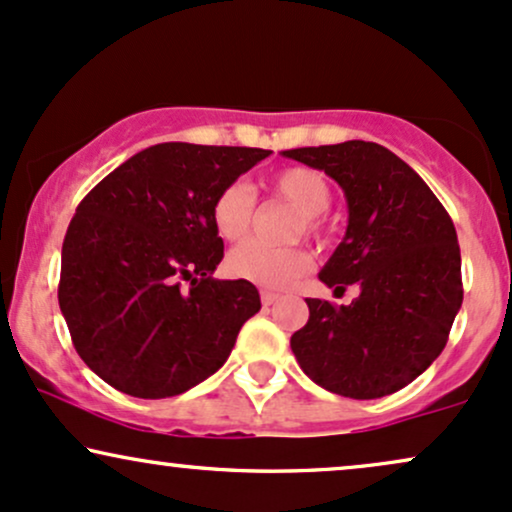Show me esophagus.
<instances>
[{
    "label": "esophagus",
    "mask_w": 512,
    "mask_h": 512,
    "mask_svg": "<svg viewBox=\"0 0 512 512\" xmlns=\"http://www.w3.org/2000/svg\"><path fill=\"white\" fill-rule=\"evenodd\" d=\"M260 298H262V305H274L276 303V300H279L281 298V295L279 293H274V291H262L260 293Z\"/></svg>",
    "instance_id": "esophagus-1"
}]
</instances>
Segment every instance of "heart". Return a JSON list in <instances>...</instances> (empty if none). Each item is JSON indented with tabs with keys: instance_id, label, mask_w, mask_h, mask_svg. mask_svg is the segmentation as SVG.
<instances>
[{
	"instance_id": "1",
	"label": "heart",
	"mask_w": 512,
	"mask_h": 512,
	"mask_svg": "<svg viewBox=\"0 0 512 512\" xmlns=\"http://www.w3.org/2000/svg\"><path fill=\"white\" fill-rule=\"evenodd\" d=\"M272 193L300 212L293 233L322 236L324 224L319 214L331 205L329 181L315 169L291 166L274 176ZM255 221V190L248 183H229L214 197L212 224L224 240L245 238ZM226 269L236 279L267 288L291 286L310 269V255L303 248H264L260 243H243L226 257Z\"/></svg>"
}]
</instances>
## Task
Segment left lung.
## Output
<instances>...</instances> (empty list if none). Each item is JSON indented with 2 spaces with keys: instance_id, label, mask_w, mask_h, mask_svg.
I'll return each instance as SVG.
<instances>
[{
  "instance_id": "obj_1",
  "label": "left lung",
  "mask_w": 512,
  "mask_h": 512,
  "mask_svg": "<svg viewBox=\"0 0 512 512\" xmlns=\"http://www.w3.org/2000/svg\"><path fill=\"white\" fill-rule=\"evenodd\" d=\"M281 155L343 188L348 229L319 281L336 291L360 286L350 305L307 298L310 319L291 336L295 360L338 396L396 393L441 355L463 305L453 221L427 183L377 143L348 140Z\"/></svg>"
}]
</instances>
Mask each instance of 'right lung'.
Listing matches in <instances>:
<instances>
[{
  "label": "right lung",
  "mask_w": 512,
  "mask_h": 512,
  "mask_svg": "<svg viewBox=\"0 0 512 512\" xmlns=\"http://www.w3.org/2000/svg\"><path fill=\"white\" fill-rule=\"evenodd\" d=\"M269 155L159 143L83 197L61 248L59 307L80 360L116 391L186 393L224 365L260 312L250 281L212 276L224 257L212 205Z\"/></svg>",
  "instance_id": "obj_1"
}]
</instances>
